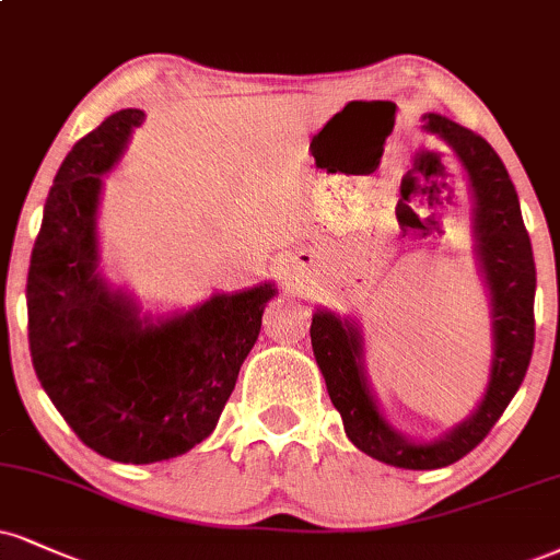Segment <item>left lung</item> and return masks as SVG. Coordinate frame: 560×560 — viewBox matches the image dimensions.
Instances as JSON below:
<instances>
[{
  "instance_id": "1",
  "label": "left lung",
  "mask_w": 560,
  "mask_h": 560,
  "mask_svg": "<svg viewBox=\"0 0 560 560\" xmlns=\"http://www.w3.org/2000/svg\"><path fill=\"white\" fill-rule=\"evenodd\" d=\"M425 130L438 135L459 159L472 190L477 266L490 294L493 362L482 401L467 420L433 441H412L383 417L365 373L362 334L352 318L318 310L310 326L315 362L328 396L345 420L347 438L368 456L401 469H441L467 456L490 433L527 375L535 347V258L522 208L506 166L480 135L425 114Z\"/></svg>"
}]
</instances>
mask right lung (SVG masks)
Masks as SVG:
<instances>
[{
  "instance_id": "1",
  "label": "right lung",
  "mask_w": 560,
  "mask_h": 560,
  "mask_svg": "<svg viewBox=\"0 0 560 560\" xmlns=\"http://www.w3.org/2000/svg\"><path fill=\"white\" fill-rule=\"evenodd\" d=\"M140 109H122L72 145L31 255L28 341L38 381L96 454L122 464L174 459L206 441L260 334L268 284L213 294L170 318H140L98 271V198Z\"/></svg>"
}]
</instances>
